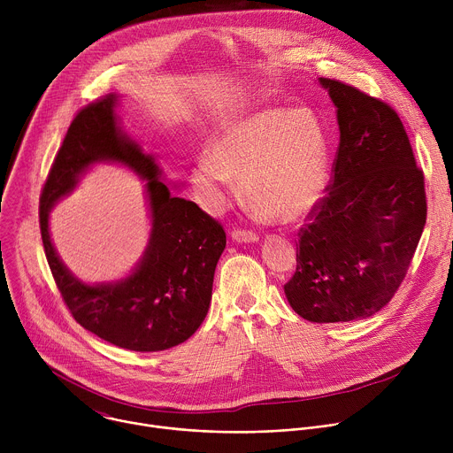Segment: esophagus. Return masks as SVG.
<instances>
[{"label": "esophagus", "mask_w": 453, "mask_h": 453, "mask_svg": "<svg viewBox=\"0 0 453 453\" xmlns=\"http://www.w3.org/2000/svg\"><path fill=\"white\" fill-rule=\"evenodd\" d=\"M231 236H233L234 242H243V243H254V242L260 240V236H257L256 233L245 231V229H234V231L231 233Z\"/></svg>", "instance_id": "1"}]
</instances>
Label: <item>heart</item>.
I'll use <instances>...</instances> for the list:
<instances>
[{
	"label": "heart",
	"instance_id": "heart-1",
	"mask_svg": "<svg viewBox=\"0 0 453 453\" xmlns=\"http://www.w3.org/2000/svg\"><path fill=\"white\" fill-rule=\"evenodd\" d=\"M236 179L260 220L297 222L325 193L328 147L306 109H264L231 119L215 134L208 156L191 166L199 204L220 213L238 197Z\"/></svg>",
	"mask_w": 453,
	"mask_h": 453
}]
</instances>
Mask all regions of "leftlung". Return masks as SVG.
I'll return each instance as SVG.
<instances>
[{
    "instance_id": "obj_1",
    "label": "left lung",
    "mask_w": 453,
    "mask_h": 453,
    "mask_svg": "<svg viewBox=\"0 0 453 453\" xmlns=\"http://www.w3.org/2000/svg\"><path fill=\"white\" fill-rule=\"evenodd\" d=\"M341 142L328 193L299 229L285 296L311 322H348L381 310L400 288L426 222L423 170L398 112L334 79Z\"/></svg>"
}]
</instances>
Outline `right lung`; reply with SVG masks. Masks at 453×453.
I'll use <instances>...</instances> for the list:
<instances>
[{
	"instance_id": "right-lung-1",
	"label": "right lung",
	"mask_w": 453,
	"mask_h": 453,
	"mask_svg": "<svg viewBox=\"0 0 453 453\" xmlns=\"http://www.w3.org/2000/svg\"><path fill=\"white\" fill-rule=\"evenodd\" d=\"M116 104L118 96L107 95L73 118L41 193V236L57 288L81 326L123 349L163 351L188 341L203 325L226 233L196 203L172 196L159 180L154 157L119 128ZM98 160L121 162L148 179L153 231L131 277L86 286L59 262L49 238L47 215Z\"/></svg>"
}]
</instances>
